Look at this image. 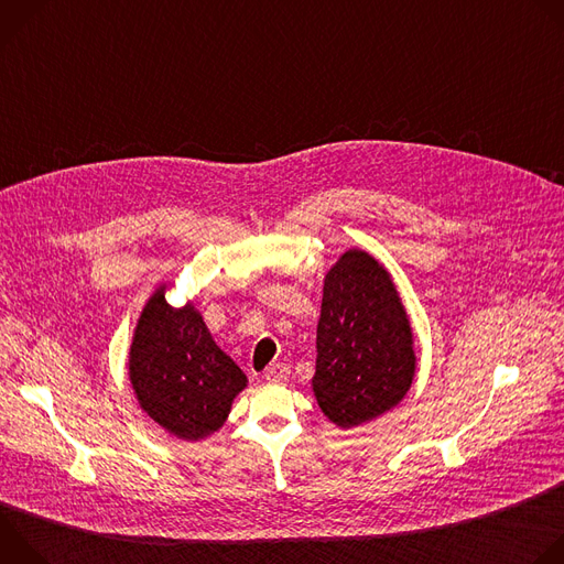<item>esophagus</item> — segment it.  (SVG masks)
Wrapping results in <instances>:
<instances>
[{
  "label": "esophagus",
  "instance_id": "34e87169",
  "mask_svg": "<svg viewBox=\"0 0 564 564\" xmlns=\"http://www.w3.org/2000/svg\"><path fill=\"white\" fill-rule=\"evenodd\" d=\"M288 375H290V368H288L283 361H276V364H270V366H268V370H265L263 377H265L268 381L279 383V381H285Z\"/></svg>",
  "mask_w": 564,
  "mask_h": 564
}]
</instances>
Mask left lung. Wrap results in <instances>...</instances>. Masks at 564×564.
I'll return each instance as SVG.
<instances>
[{"instance_id": "1", "label": "left lung", "mask_w": 564, "mask_h": 564, "mask_svg": "<svg viewBox=\"0 0 564 564\" xmlns=\"http://www.w3.org/2000/svg\"><path fill=\"white\" fill-rule=\"evenodd\" d=\"M415 377L413 333L388 272L350 250L328 272L316 326L312 390L341 429L370 422L409 392Z\"/></svg>"}]
</instances>
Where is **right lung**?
<instances>
[{
  "mask_svg": "<svg viewBox=\"0 0 564 564\" xmlns=\"http://www.w3.org/2000/svg\"><path fill=\"white\" fill-rule=\"evenodd\" d=\"M140 406L181 440H200L227 420L248 379L212 339L194 305L172 307L165 288L144 305L129 352Z\"/></svg>",
  "mask_w": 564,
  "mask_h": 564,
  "instance_id": "add662e5",
  "label": "right lung"
}]
</instances>
